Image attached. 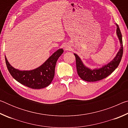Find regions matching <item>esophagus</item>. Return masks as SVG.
I'll list each match as a JSON object with an SVG mask.
<instances>
[{"label": "esophagus", "instance_id": "obj_1", "mask_svg": "<svg viewBox=\"0 0 128 128\" xmlns=\"http://www.w3.org/2000/svg\"><path fill=\"white\" fill-rule=\"evenodd\" d=\"M69 48H70V47H69L68 45H65L64 46V49L66 50H68Z\"/></svg>", "mask_w": 128, "mask_h": 128}]
</instances>
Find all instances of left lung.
Returning a JSON list of instances; mask_svg holds the SVG:
<instances>
[{
	"label": "left lung",
	"instance_id": "left-lung-1",
	"mask_svg": "<svg viewBox=\"0 0 128 128\" xmlns=\"http://www.w3.org/2000/svg\"><path fill=\"white\" fill-rule=\"evenodd\" d=\"M116 33L119 39L121 47L116 56L111 62L107 65L103 66L100 68L91 69L86 67L77 54H74L76 62V68L77 73L80 77L84 81L88 82L98 81L108 77L110 74L118 68L121 62L123 54V44L122 40V35L118 25L116 24Z\"/></svg>",
	"mask_w": 128,
	"mask_h": 128
}]
</instances>
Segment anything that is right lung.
I'll return each mask as SVG.
<instances>
[{"label": "right lung", "instance_id": "add662e5", "mask_svg": "<svg viewBox=\"0 0 128 128\" xmlns=\"http://www.w3.org/2000/svg\"><path fill=\"white\" fill-rule=\"evenodd\" d=\"M64 50L59 49L54 52L42 66L31 70H19L14 68L8 62L5 56L8 70L14 78L28 88L40 89L48 86L55 75L56 62Z\"/></svg>", "mask_w": 128, "mask_h": 128}]
</instances>
